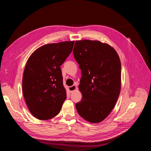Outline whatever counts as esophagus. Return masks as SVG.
Listing matches in <instances>:
<instances>
[{"label": "esophagus", "instance_id": "obj_1", "mask_svg": "<svg viewBox=\"0 0 151 151\" xmlns=\"http://www.w3.org/2000/svg\"><path fill=\"white\" fill-rule=\"evenodd\" d=\"M77 89V87L76 85H73L72 86L68 87V90H69L70 93H72L73 91H74Z\"/></svg>", "mask_w": 151, "mask_h": 151}]
</instances>
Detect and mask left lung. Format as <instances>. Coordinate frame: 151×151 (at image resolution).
Returning <instances> with one entry per match:
<instances>
[{"label": "left lung", "mask_w": 151, "mask_h": 151, "mask_svg": "<svg viewBox=\"0 0 151 151\" xmlns=\"http://www.w3.org/2000/svg\"><path fill=\"white\" fill-rule=\"evenodd\" d=\"M82 77L83 98L76 104L79 115L91 123L104 120L115 106L121 88V62L115 49L106 43L76 41L73 50Z\"/></svg>", "instance_id": "obj_1"}]
</instances>
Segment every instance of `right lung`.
Here are the masks:
<instances>
[{
    "instance_id": "right-lung-1",
    "label": "right lung",
    "mask_w": 151,
    "mask_h": 151,
    "mask_svg": "<svg viewBox=\"0 0 151 151\" xmlns=\"http://www.w3.org/2000/svg\"><path fill=\"white\" fill-rule=\"evenodd\" d=\"M74 42L50 43L29 57L22 78V92L29 111L39 120L58 115L67 98L60 66L72 51Z\"/></svg>"
}]
</instances>
